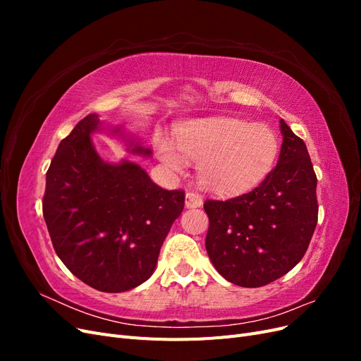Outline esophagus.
Segmentation results:
<instances>
[{"label": "esophagus", "instance_id": "1", "mask_svg": "<svg viewBox=\"0 0 361 361\" xmlns=\"http://www.w3.org/2000/svg\"><path fill=\"white\" fill-rule=\"evenodd\" d=\"M185 204L187 207H200L203 204V197L195 191H188L187 192V200H185Z\"/></svg>", "mask_w": 361, "mask_h": 361}]
</instances>
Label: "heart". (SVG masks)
<instances>
[{
    "label": "heart",
    "instance_id": "heart-1",
    "mask_svg": "<svg viewBox=\"0 0 361 361\" xmlns=\"http://www.w3.org/2000/svg\"><path fill=\"white\" fill-rule=\"evenodd\" d=\"M180 151L159 141V159L174 171L187 169V157L199 162V176L216 192H241L264 179L279 155V140L267 125H248L238 118L194 122L179 134Z\"/></svg>",
    "mask_w": 361,
    "mask_h": 361
}]
</instances>
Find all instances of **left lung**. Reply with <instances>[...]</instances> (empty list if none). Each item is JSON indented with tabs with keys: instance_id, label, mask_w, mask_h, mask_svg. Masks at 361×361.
I'll use <instances>...</instances> for the list:
<instances>
[{
	"instance_id": "left-lung-1",
	"label": "left lung",
	"mask_w": 361,
	"mask_h": 361,
	"mask_svg": "<svg viewBox=\"0 0 361 361\" xmlns=\"http://www.w3.org/2000/svg\"><path fill=\"white\" fill-rule=\"evenodd\" d=\"M283 143L277 166L255 190L228 200L207 199L206 251L233 285L260 288L298 264L316 223V174L304 141L280 120Z\"/></svg>"
}]
</instances>
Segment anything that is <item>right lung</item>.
Here are the masks:
<instances>
[{"instance_id":"right-lung-1","label":"right lung","mask_w":361,"mask_h":361,"mask_svg":"<svg viewBox=\"0 0 361 361\" xmlns=\"http://www.w3.org/2000/svg\"><path fill=\"white\" fill-rule=\"evenodd\" d=\"M99 128L89 114L61 140L42 209L54 250L75 277L101 292H125L154 274L185 192L158 187L135 162H105L90 138ZM133 152L150 155L141 146Z\"/></svg>"}]
</instances>
